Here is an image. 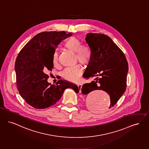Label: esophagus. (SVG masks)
Returning a JSON list of instances; mask_svg holds the SVG:
<instances>
[{
	"mask_svg": "<svg viewBox=\"0 0 149 149\" xmlns=\"http://www.w3.org/2000/svg\"><path fill=\"white\" fill-rule=\"evenodd\" d=\"M77 86H78V88H79V93H81V88H82V85L81 84H79L78 85H77Z\"/></svg>",
	"mask_w": 149,
	"mask_h": 149,
	"instance_id": "34e87169",
	"label": "esophagus"
}]
</instances>
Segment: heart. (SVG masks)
<instances>
[{"instance_id":"obj_1","label":"heart","mask_w":149,"mask_h":149,"mask_svg":"<svg viewBox=\"0 0 149 149\" xmlns=\"http://www.w3.org/2000/svg\"><path fill=\"white\" fill-rule=\"evenodd\" d=\"M81 41L76 37H71L66 40L64 46L68 50L75 53V59L84 64H87L91 60L93 53L91 48L89 46L81 45ZM54 66H59L58 54L55 53L53 56ZM83 72V68L80 64L66 68L62 72V77L66 80L76 83L79 80Z\"/></svg>"}]
</instances>
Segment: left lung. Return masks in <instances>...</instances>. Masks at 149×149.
Segmentation results:
<instances>
[{"instance_id":"left-lung-1","label":"left lung","mask_w":149,"mask_h":149,"mask_svg":"<svg viewBox=\"0 0 149 149\" xmlns=\"http://www.w3.org/2000/svg\"><path fill=\"white\" fill-rule=\"evenodd\" d=\"M85 40L91 49L93 56L83 76L86 79H95L90 83L84 84L81 92L88 94L95 90L105 91L110 95L111 108L126 90L129 70L126 58L107 35L88 33Z\"/></svg>"}]
</instances>
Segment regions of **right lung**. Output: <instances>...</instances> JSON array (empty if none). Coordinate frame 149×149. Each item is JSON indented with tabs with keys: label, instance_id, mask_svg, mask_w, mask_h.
Here are the masks:
<instances>
[{
	"label": "right lung",
	"instance_id": "add662e5",
	"mask_svg": "<svg viewBox=\"0 0 149 149\" xmlns=\"http://www.w3.org/2000/svg\"><path fill=\"white\" fill-rule=\"evenodd\" d=\"M65 31H44L34 36L20 50L15 63L18 91L32 107L44 109L59 101L64 90L71 88L79 93L78 86L65 80L56 84L48 82V71L53 68V56L62 39L72 36Z\"/></svg>",
	"mask_w": 149,
	"mask_h": 149
}]
</instances>
